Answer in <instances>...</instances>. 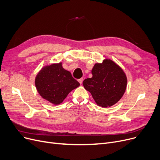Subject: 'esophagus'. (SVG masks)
I'll use <instances>...</instances> for the list:
<instances>
[{
    "instance_id": "1",
    "label": "esophagus",
    "mask_w": 160,
    "mask_h": 160,
    "mask_svg": "<svg viewBox=\"0 0 160 160\" xmlns=\"http://www.w3.org/2000/svg\"><path fill=\"white\" fill-rule=\"evenodd\" d=\"M83 78H80L79 80H78V82H79V83H80V84H82V82H83Z\"/></svg>"
}]
</instances>
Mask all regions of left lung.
<instances>
[{
	"label": "left lung",
	"instance_id": "1",
	"mask_svg": "<svg viewBox=\"0 0 160 160\" xmlns=\"http://www.w3.org/2000/svg\"><path fill=\"white\" fill-rule=\"evenodd\" d=\"M93 77L83 82L95 102L103 108L116 104L123 96L127 86V78L123 70L110 59L95 63L91 70Z\"/></svg>",
	"mask_w": 160,
	"mask_h": 160
}]
</instances>
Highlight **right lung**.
Segmentation results:
<instances>
[{
    "label": "right lung",
    "mask_w": 160,
    "mask_h": 160,
    "mask_svg": "<svg viewBox=\"0 0 160 160\" xmlns=\"http://www.w3.org/2000/svg\"><path fill=\"white\" fill-rule=\"evenodd\" d=\"M35 85L39 94L54 105L61 104L80 83L71 73L64 69L62 63L43 67L38 73Z\"/></svg>",
    "instance_id": "right-lung-1"
}]
</instances>
